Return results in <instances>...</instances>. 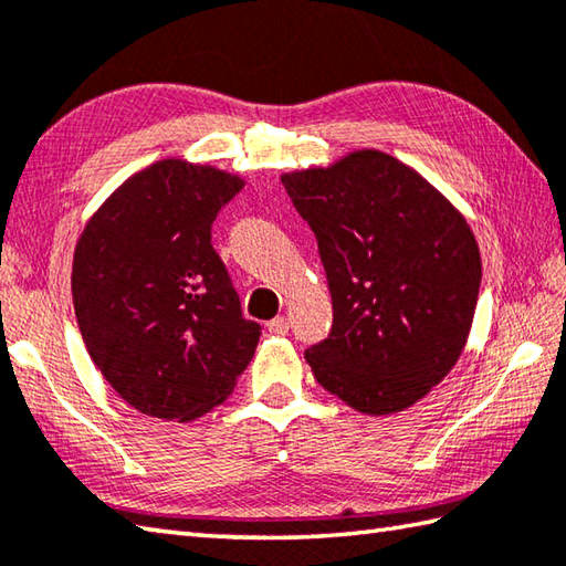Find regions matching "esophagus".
Masks as SVG:
<instances>
[{"label":"esophagus","mask_w":566,"mask_h":566,"mask_svg":"<svg viewBox=\"0 0 566 566\" xmlns=\"http://www.w3.org/2000/svg\"><path fill=\"white\" fill-rule=\"evenodd\" d=\"M268 331H270L272 335H284L286 331H290V321H286L284 316H276V318H272V321L268 323Z\"/></svg>","instance_id":"obj_1"}]
</instances>
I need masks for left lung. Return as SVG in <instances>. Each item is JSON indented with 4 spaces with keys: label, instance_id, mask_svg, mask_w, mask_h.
I'll return each instance as SVG.
<instances>
[{
    "label": "left lung",
    "instance_id": "left-lung-1",
    "mask_svg": "<svg viewBox=\"0 0 566 566\" xmlns=\"http://www.w3.org/2000/svg\"><path fill=\"white\" fill-rule=\"evenodd\" d=\"M316 233L333 328L304 353L367 416L406 411L450 375L472 331L482 255L464 213L389 153L363 148L282 175Z\"/></svg>",
    "mask_w": 566,
    "mask_h": 566
}]
</instances>
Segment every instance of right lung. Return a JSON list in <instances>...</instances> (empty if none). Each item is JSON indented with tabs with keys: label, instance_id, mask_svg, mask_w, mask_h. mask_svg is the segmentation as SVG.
Instances as JSON below:
<instances>
[{
	"label": "right lung",
	"instance_id": "add662e5",
	"mask_svg": "<svg viewBox=\"0 0 566 566\" xmlns=\"http://www.w3.org/2000/svg\"><path fill=\"white\" fill-rule=\"evenodd\" d=\"M245 179L165 158L90 216L72 258V304L92 363L136 411L195 420L233 391L260 326L211 245V223Z\"/></svg>",
	"mask_w": 566,
	"mask_h": 566
}]
</instances>
